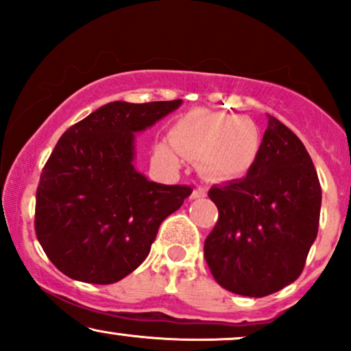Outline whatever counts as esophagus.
Instances as JSON below:
<instances>
[{
    "mask_svg": "<svg viewBox=\"0 0 351 351\" xmlns=\"http://www.w3.org/2000/svg\"><path fill=\"white\" fill-rule=\"evenodd\" d=\"M203 196H206V188L204 186H196L195 191H193L191 198H203Z\"/></svg>",
    "mask_w": 351,
    "mask_h": 351,
    "instance_id": "1",
    "label": "esophagus"
}]
</instances>
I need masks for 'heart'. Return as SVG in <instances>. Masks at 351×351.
<instances>
[{
    "label": "heart",
    "mask_w": 351,
    "mask_h": 351,
    "mask_svg": "<svg viewBox=\"0 0 351 351\" xmlns=\"http://www.w3.org/2000/svg\"><path fill=\"white\" fill-rule=\"evenodd\" d=\"M263 150V132L249 117L228 112L191 110L170 130V142L156 145V153L170 162L180 156L198 158L209 178L236 180L256 165Z\"/></svg>",
    "instance_id": "heart-1"
}]
</instances>
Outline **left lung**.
I'll list each match as a JSON object with an SVG mask.
<instances>
[{"mask_svg": "<svg viewBox=\"0 0 351 351\" xmlns=\"http://www.w3.org/2000/svg\"><path fill=\"white\" fill-rule=\"evenodd\" d=\"M267 119L247 175L208 193L219 215L204 257L221 287L245 297H265L300 276L320 219L322 188L308 152L276 117Z\"/></svg>", "mask_w": 351, "mask_h": 351, "instance_id": "left-lung-1", "label": "left lung"}]
</instances>
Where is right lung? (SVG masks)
I'll return each instance as SVG.
<instances>
[{
	"label": "right lung",
	"mask_w": 351,
	"mask_h": 351,
	"mask_svg": "<svg viewBox=\"0 0 351 351\" xmlns=\"http://www.w3.org/2000/svg\"><path fill=\"white\" fill-rule=\"evenodd\" d=\"M183 100L110 102L59 138L36 193V236L74 280L114 284L147 259L165 217L193 189L160 184L135 170V134Z\"/></svg>",
	"instance_id": "add662e5"
}]
</instances>
